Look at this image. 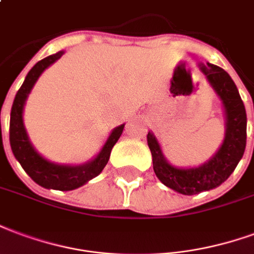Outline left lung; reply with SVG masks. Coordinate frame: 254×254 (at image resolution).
I'll return each mask as SVG.
<instances>
[{"label":"left lung","instance_id":"1","mask_svg":"<svg viewBox=\"0 0 254 254\" xmlns=\"http://www.w3.org/2000/svg\"><path fill=\"white\" fill-rule=\"evenodd\" d=\"M199 68L221 100L225 114V138L215 154L199 166L180 168L166 160L153 131L147 132L155 176L168 188L188 196L214 190L225 183L241 161L246 146L245 105L234 81L215 64H199Z\"/></svg>","mask_w":254,"mask_h":254}]
</instances>
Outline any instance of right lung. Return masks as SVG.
<instances>
[{
    "instance_id": "right-lung-1",
    "label": "right lung",
    "mask_w": 254,
    "mask_h": 254,
    "mask_svg": "<svg viewBox=\"0 0 254 254\" xmlns=\"http://www.w3.org/2000/svg\"><path fill=\"white\" fill-rule=\"evenodd\" d=\"M64 54V51L62 50L39 61L28 71L13 101L12 111H10V125H9V140H10L13 155L20 162V165L23 166L25 173L36 184L47 190H71L82 187L89 180L94 179L103 172L109 160L111 150L123 132L125 125L115 127L97 155H94L88 162L79 164V165L58 164V162L44 158L43 155L36 151L29 139L27 128L24 126V107L39 77L43 74L46 68L50 67L54 62H57Z\"/></svg>"
}]
</instances>
